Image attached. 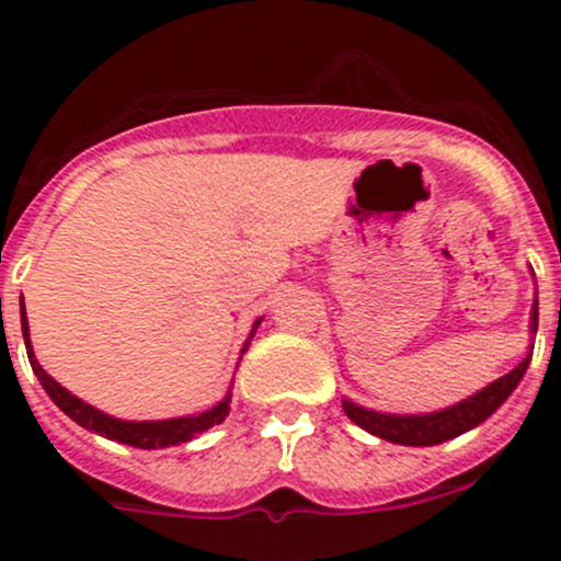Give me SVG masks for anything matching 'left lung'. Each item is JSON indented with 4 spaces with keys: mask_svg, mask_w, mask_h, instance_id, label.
<instances>
[{
    "mask_svg": "<svg viewBox=\"0 0 561 561\" xmlns=\"http://www.w3.org/2000/svg\"><path fill=\"white\" fill-rule=\"evenodd\" d=\"M529 331L537 333V296H535V304H531ZM531 347H535V344H531ZM531 347L516 369L507 371L505 377H500V380H494L491 386L478 390V393L469 396V399L458 401L454 407H445V410L423 412V415H388V412L366 410V407H358L350 399H344L342 407L344 412H347L350 421L358 423L360 428H366V432L375 434V437L388 439V443L412 445V448L439 445L445 443V439H454L458 434L480 426L485 417L494 415V412L505 404V399L516 390L518 382H522L526 366H529Z\"/></svg>",
    "mask_w": 561,
    "mask_h": 561,
    "instance_id": "1",
    "label": "left lung"
}]
</instances>
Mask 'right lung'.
<instances>
[{"instance_id": "1", "label": "right lung", "mask_w": 561, "mask_h": 561, "mask_svg": "<svg viewBox=\"0 0 561 561\" xmlns=\"http://www.w3.org/2000/svg\"><path fill=\"white\" fill-rule=\"evenodd\" d=\"M260 322H263V317H260V320H254L252 333ZM21 331H24V344H26V355H30L32 371L37 375L39 386L45 388V393L50 396V401H54V404L59 407L67 417H72L78 426L89 428V432L100 434V437L116 439V443L133 445V448L157 450V448H171V445L190 443V439H195L197 434H203L206 428L217 426V423H222L225 417H228L230 393L225 396L219 404H214L211 410L201 412V415L171 417V421H118V417L105 415V412H100L98 407L87 404V401H81L78 396H72L67 388H61L59 382H56L54 377H50L48 371L37 364L35 350H32V342H30V320H26L24 296H21ZM252 333H249V339H252ZM247 344L241 353H247Z\"/></svg>"}]
</instances>
